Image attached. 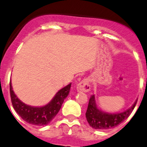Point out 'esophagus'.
I'll return each mask as SVG.
<instances>
[{
    "label": "esophagus",
    "instance_id": "34e87169",
    "mask_svg": "<svg viewBox=\"0 0 147 147\" xmlns=\"http://www.w3.org/2000/svg\"><path fill=\"white\" fill-rule=\"evenodd\" d=\"M90 89L88 79H84L78 83L77 86V90L78 92H88Z\"/></svg>",
    "mask_w": 147,
    "mask_h": 147
}]
</instances>
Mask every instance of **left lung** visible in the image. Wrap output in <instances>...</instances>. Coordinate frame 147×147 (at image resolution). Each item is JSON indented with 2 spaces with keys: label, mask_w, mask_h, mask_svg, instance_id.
I'll return each instance as SVG.
<instances>
[{
  "label": "left lung",
  "mask_w": 147,
  "mask_h": 147,
  "mask_svg": "<svg viewBox=\"0 0 147 147\" xmlns=\"http://www.w3.org/2000/svg\"><path fill=\"white\" fill-rule=\"evenodd\" d=\"M137 101L128 109L123 112L111 114L105 112L97 108L96 104L95 96H90L88 106L86 113V117L90 126L94 129L107 130L112 128L123 123L129 117L134 110Z\"/></svg>",
  "instance_id": "8db88e82"
}]
</instances>
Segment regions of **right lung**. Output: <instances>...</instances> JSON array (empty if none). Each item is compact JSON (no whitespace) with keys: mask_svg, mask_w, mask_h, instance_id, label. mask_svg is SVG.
Listing matches in <instances>:
<instances>
[{"mask_svg":"<svg viewBox=\"0 0 147 147\" xmlns=\"http://www.w3.org/2000/svg\"><path fill=\"white\" fill-rule=\"evenodd\" d=\"M72 83L59 90L51 101L43 107H32L20 101L13 92L10 81V95L13 107L20 117L30 124L34 125H46L57 115L64 100L68 96Z\"/></svg>","mask_w":147,"mask_h":147,"instance_id":"1","label":"right lung"}]
</instances>
